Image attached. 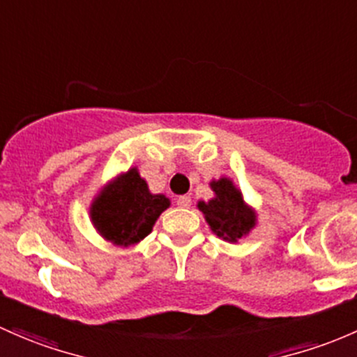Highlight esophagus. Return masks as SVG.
<instances>
[{
    "mask_svg": "<svg viewBox=\"0 0 357 357\" xmlns=\"http://www.w3.org/2000/svg\"><path fill=\"white\" fill-rule=\"evenodd\" d=\"M177 204L178 208H189L192 204V199H190V196H180L177 199Z\"/></svg>",
    "mask_w": 357,
    "mask_h": 357,
    "instance_id": "obj_1",
    "label": "esophagus"
}]
</instances>
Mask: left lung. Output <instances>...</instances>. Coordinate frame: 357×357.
Wrapping results in <instances>:
<instances>
[{"label":"left lung","instance_id":"8db88e82","mask_svg":"<svg viewBox=\"0 0 357 357\" xmlns=\"http://www.w3.org/2000/svg\"><path fill=\"white\" fill-rule=\"evenodd\" d=\"M215 197L209 203H199L206 222L218 237L229 242H237L255 227L256 216L242 201L241 192L234 187L232 180L220 178L211 182Z\"/></svg>","mask_w":357,"mask_h":357}]
</instances>
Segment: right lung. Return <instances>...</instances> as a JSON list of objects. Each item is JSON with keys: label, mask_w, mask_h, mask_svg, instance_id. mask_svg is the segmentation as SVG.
Returning a JSON list of instances; mask_svg holds the SVG:
<instances>
[{"label": "right lung", "mask_w": 357, "mask_h": 357, "mask_svg": "<svg viewBox=\"0 0 357 357\" xmlns=\"http://www.w3.org/2000/svg\"><path fill=\"white\" fill-rule=\"evenodd\" d=\"M168 206L170 201L153 196L146 180L132 168L99 194L91 208V218L102 237L116 245H130L151 232Z\"/></svg>", "instance_id": "right-lung-1"}]
</instances>
